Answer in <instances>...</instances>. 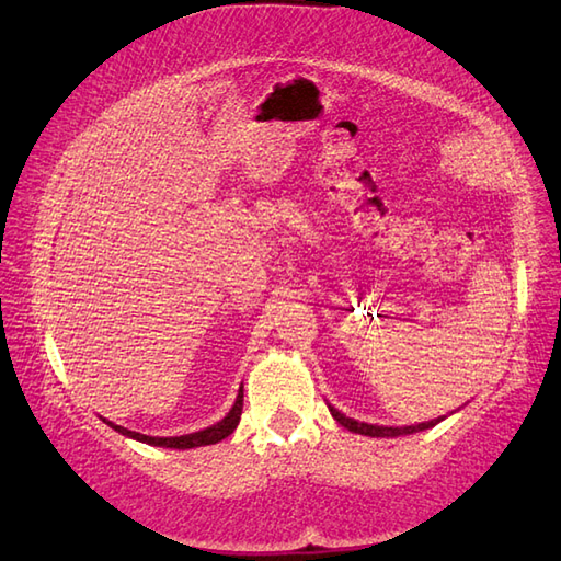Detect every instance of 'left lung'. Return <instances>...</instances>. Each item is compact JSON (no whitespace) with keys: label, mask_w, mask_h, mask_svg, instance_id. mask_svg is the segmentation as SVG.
Masks as SVG:
<instances>
[{"label":"left lung","mask_w":561,"mask_h":561,"mask_svg":"<svg viewBox=\"0 0 561 561\" xmlns=\"http://www.w3.org/2000/svg\"><path fill=\"white\" fill-rule=\"evenodd\" d=\"M328 410L330 414L342 423L344 428H348L351 433H358V435H367V437H400V435H412V433H419V431H428L433 426H437L439 421H445L447 416H437L433 421H423V423H414V426H377V423H365V421H355L346 414H342L336 410V407H332L328 402Z\"/></svg>","instance_id":"1"}]
</instances>
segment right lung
<instances>
[{"mask_svg":"<svg viewBox=\"0 0 561 561\" xmlns=\"http://www.w3.org/2000/svg\"><path fill=\"white\" fill-rule=\"evenodd\" d=\"M241 412H243V386L239 388V396H236V402L229 410V414L225 419H219L217 423H213V426L203 428V431H196V433H190V435H178V437H151V435H142V433H135V431H128L124 426H116V423H112L110 419H103L110 428H114L116 433H122L130 439H138V443H145V445H151V447H168V449H194V447H206V445H215L219 443V439L229 437L236 426H239L241 421Z\"/></svg>","mask_w":561,"mask_h":561,"instance_id":"obj_1","label":"right lung"}]
</instances>
